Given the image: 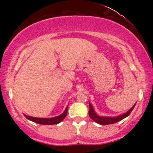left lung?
Instances as JSON below:
<instances>
[{
  "label": "left lung",
  "instance_id": "left-lung-1",
  "mask_svg": "<svg viewBox=\"0 0 153 153\" xmlns=\"http://www.w3.org/2000/svg\"><path fill=\"white\" fill-rule=\"evenodd\" d=\"M136 104V103H135ZM135 104L131 108L129 109L128 111L126 113L123 114L118 116V117H100L95 112L94 109V107H93L92 104L89 102V112L88 114L91 119H92L95 122L98 123V124H101V125H107V124H114L119 122V121L122 120L126 117H127L130 114L131 111L133 110L134 107L135 106Z\"/></svg>",
  "mask_w": 153,
  "mask_h": 153
}]
</instances>
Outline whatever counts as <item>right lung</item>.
<instances>
[{"mask_svg": "<svg viewBox=\"0 0 153 153\" xmlns=\"http://www.w3.org/2000/svg\"><path fill=\"white\" fill-rule=\"evenodd\" d=\"M67 114H68V106L66 107L65 110V111L63 112L62 114L55 117H52V118H37V117H29V116H27L26 114L24 115L26 119L31 121V122L37 123V124H43V125H47V124L52 125V124H59V122H62L63 119L66 117Z\"/></svg>", "mask_w": 153, "mask_h": 153, "instance_id": "1", "label": "right lung"}]
</instances>
